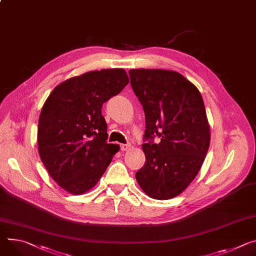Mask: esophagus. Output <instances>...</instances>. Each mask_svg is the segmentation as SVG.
<instances>
[{"label":"esophagus","instance_id":"1","mask_svg":"<svg viewBox=\"0 0 256 256\" xmlns=\"http://www.w3.org/2000/svg\"><path fill=\"white\" fill-rule=\"evenodd\" d=\"M130 147H132L130 144H122L120 146V149H122V151H128L130 149Z\"/></svg>","mask_w":256,"mask_h":256}]
</instances>
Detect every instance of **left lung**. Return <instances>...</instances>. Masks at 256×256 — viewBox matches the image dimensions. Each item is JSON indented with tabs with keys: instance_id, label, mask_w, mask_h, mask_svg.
<instances>
[{
	"instance_id": "obj_1",
	"label": "left lung",
	"mask_w": 256,
	"mask_h": 256,
	"mask_svg": "<svg viewBox=\"0 0 256 256\" xmlns=\"http://www.w3.org/2000/svg\"><path fill=\"white\" fill-rule=\"evenodd\" d=\"M128 74L146 122L147 143L142 145L146 162L136 180L153 199L174 198L193 182L210 144L202 96L176 72L141 68ZM155 136L160 138L157 144Z\"/></svg>"
}]
</instances>
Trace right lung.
<instances>
[{"label":"right lung","instance_id":"add662e5","mask_svg":"<svg viewBox=\"0 0 256 256\" xmlns=\"http://www.w3.org/2000/svg\"><path fill=\"white\" fill-rule=\"evenodd\" d=\"M122 68L101 69L59 84L38 120V148L52 178L74 195L99 182L120 146L107 143L102 105L128 84Z\"/></svg>","mask_w":256,"mask_h":256}]
</instances>
